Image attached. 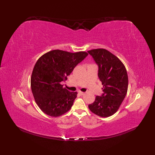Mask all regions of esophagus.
I'll return each mask as SVG.
<instances>
[{"label": "esophagus", "instance_id": "esophagus-1", "mask_svg": "<svg viewBox=\"0 0 155 155\" xmlns=\"http://www.w3.org/2000/svg\"><path fill=\"white\" fill-rule=\"evenodd\" d=\"M78 93H79L81 95H84V93H83V92H82V91H78Z\"/></svg>", "mask_w": 155, "mask_h": 155}]
</instances>
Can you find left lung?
<instances>
[{
    "instance_id": "1",
    "label": "left lung",
    "mask_w": 155,
    "mask_h": 155,
    "mask_svg": "<svg viewBox=\"0 0 155 155\" xmlns=\"http://www.w3.org/2000/svg\"><path fill=\"white\" fill-rule=\"evenodd\" d=\"M98 66V76L103 94L88 105L90 110L101 117L112 116L118 110L128 90V74L119 58L104 48L88 51Z\"/></svg>"
}]
</instances>
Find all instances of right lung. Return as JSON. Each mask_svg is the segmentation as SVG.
<instances>
[{"mask_svg":"<svg viewBox=\"0 0 155 155\" xmlns=\"http://www.w3.org/2000/svg\"><path fill=\"white\" fill-rule=\"evenodd\" d=\"M88 54L86 52H69L53 50L38 59L31 78L32 94L36 103L46 114L60 117L71 109L77 92H70L61 82Z\"/></svg>","mask_w":155,"mask_h":155,"instance_id":"1","label":"right lung"}]
</instances>
